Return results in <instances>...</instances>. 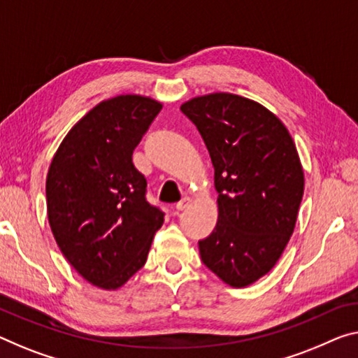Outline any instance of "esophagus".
<instances>
[{"label": "esophagus", "instance_id": "esophagus-1", "mask_svg": "<svg viewBox=\"0 0 358 358\" xmlns=\"http://www.w3.org/2000/svg\"><path fill=\"white\" fill-rule=\"evenodd\" d=\"M189 205H190V198H182V200H180L179 203H176V210L184 211Z\"/></svg>", "mask_w": 358, "mask_h": 358}]
</instances>
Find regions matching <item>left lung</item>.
I'll list each match as a JSON object with an SVG mask.
<instances>
[{"label": "left lung", "instance_id": "obj_1", "mask_svg": "<svg viewBox=\"0 0 358 358\" xmlns=\"http://www.w3.org/2000/svg\"><path fill=\"white\" fill-rule=\"evenodd\" d=\"M180 110L200 131L214 166L217 224L198 241L205 266L245 288L273 268L294 232L304 171L277 115L252 99L211 92Z\"/></svg>", "mask_w": 358, "mask_h": 358}]
</instances>
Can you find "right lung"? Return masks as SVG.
I'll return each instance as SVG.
<instances>
[{"label":"right lung","mask_w":358,"mask_h":358,"mask_svg":"<svg viewBox=\"0 0 358 358\" xmlns=\"http://www.w3.org/2000/svg\"><path fill=\"white\" fill-rule=\"evenodd\" d=\"M163 107L120 94L81 117L60 142L46 178L48 221L62 255L86 282L122 288L144 266L164 214L145 200L133 152Z\"/></svg>","instance_id":"obj_1"}]
</instances>
